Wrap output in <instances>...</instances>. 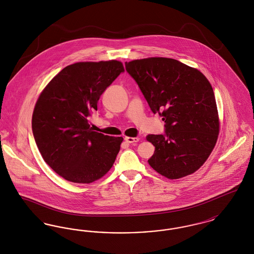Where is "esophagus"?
Wrapping results in <instances>:
<instances>
[{
	"mask_svg": "<svg viewBox=\"0 0 254 254\" xmlns=\"http://www.w3.org/2000/svg\"><path fill=\"white\" fill-rule=\"evenodd\" d=\"M125 140H126V142H127L129 144H133V143H137L139 141V138L138 137H126Z\"/></svg>",
	"mask_w": 254,
	"mask_h": 254,
	"instance_id": "1",
	"label": "esophagus"
}]
</instances>
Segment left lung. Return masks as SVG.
<instances>
[{
  "label": "left lung",
  "mask_w": 254,
  "mask_h": 254,
  "mask_svg": "<svg viewBox=\"0 0 254 254\" xmlns=\"http://www.w3.org/2000/svg\"><path fill=\"white\" fill-rule=\"evenodd\" d=\"M126 69L166 123V135L146 136L155 146L149 166L171 180L192 174L212 152L220 130L210 83L197 68L170 58L126 62Z\"/></svg>",
  "instance_id": "obj_1"
}]
</instances>
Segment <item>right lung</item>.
I'll list each match as a JSON object with an SVG mask.
<instances>
[{"instance_id":"obj_1","label":"right lung","mask_w":254,"mask_h":254,"mask_svg":"<svg viewBox=\"0 0 254 254\" xmlns=\"http://www.w3.org/2000/svg\"><path fill=\"white\" fill-rule=\"evenodd\" d=\"M123 71L120 61L75 63L41 92L32 114V131L42 157L64 179L91 184L112 168L124 139L93 131L88 117Z\"/></svg>"}]
</instances>
